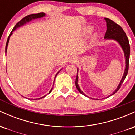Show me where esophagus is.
I'll return each instance as SVG.
<instances>
[{
	"instance_id": "34e87169",
	"label": "esophagus",
	"mask_w": 135,
	"mask_h": 135,
	"mask_svg": "<svg viewBox=\"0 0 135 135\" xmlns=\"http://www.w3.org/2000/svg\"><path fill=\"white\" fill-rule=\"evenodd\" d=\"M70 61L72 63H76L77 61V59L75 57H72L70 58Z\"/></svg>"
}]
</instances>
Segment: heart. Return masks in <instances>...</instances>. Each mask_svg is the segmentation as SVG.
<instances>
[{"label":"heart","mask_w":135,"mask_h":135,"mask_svg":"<svg viewBox=\"0 0 135 135\" xmlns=\"http://www.w3.org/2000/svg\"><path fill=\"white\" fill-rule=\"evenodd\" d=\"M91 30H92V28L88 27V28L86 29V32H88V33H89V32H91ZM94 37H95V35H94Z\"/></svg>","instance_id":"obj_1"}]
</instances>
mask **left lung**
Returning a JSON list of instances; mask_svg holds the SVG:
<instances>
[{"mask_svg": "<svg viewBox=\"0 0 135 135\" xmlns=\"http://www.w3.org/2000/svg\"><path fill=\"white\" fill-rule=\"evenodd\" d=\"M105 20H106L107 22V30L106 33H105V38H107V39H114L117 42H119V43L121 46L122 49H123L124 52L125 58H126V69H125L124 74L123 77H122L121 81H120V84H119L118 87L116 89V90L112 94H114L120 89L122 84L123 83L124 80L127 74H128V69H129L130 46L128 37H127L124 31L122 28V27L119 25L117 24L114 21H112V20L108 19V18H105ZM77 82H78V77L77 75L76 79H75V86H76L77 90L79 91L80 93L85 95L83 91H81V90L80 89L78 86V84H77Z\"/></svg>", "mask_w": 135, "mask_h": 135, "instance_id": "obj_1", "label": "left lung"}]
</instances>
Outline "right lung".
Returning a JSON list of instances; mask_svg holds the SVG:
<instances>
[{"instance_id": "right-lung-1", "label": "right lung", "mask_w": 135, "mask_h": 135, "mask_svg": "<svg viewBox=\"0 0 135 135\" xmlns=\"http://www.w3.org/2000/svg\"><path fill=\"white\" fill-rule=\"evenodd\" d=\"M45 16V14L44 13H37V14H31V15H28V16H27L24 17V18H23V19H21V20H20L19 22L17 23L16 25H15V27H14L13 30H12L11 32V33H10V35H9L8 38H7V42H6V51H7V45H8V42H9V38H10V36H11V34L13 33H12V32H13V31L15 30V29H16V28L20 27V26H21V25H23V24H25V23H26L27 22H28V21H30L31 20H32V19H37V18H41V17H43V16ZM58 73H57L55 77H56V75H57V74H58ZM52 89V88L51 89V91H49V93H50L51 92ZM45 97H46V96H44V97L40 98H38V99L42 98H44Z\"/></svg>"}]
</instances>
